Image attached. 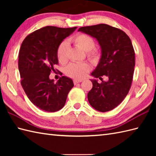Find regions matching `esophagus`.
Wrapping results in <instances>:
<instances>
[{"mask_svg":"<svg viewBox=\"0 0 156 156\" xmlns=\"http://www.w3.org/2000/svg\"><path fill=\"white\" fill-rule=\"evenodd\" d=\"M82 82V80H79V79H75V80H74V84L80 83V82Z\"/></svg>","mask_w":156,"mask_h":156,"instance_id":"esophagus-1","label":"esophagus"}]
</instances>
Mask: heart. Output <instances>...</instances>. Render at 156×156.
<instances>
[{"label": "heart", "instance_id": "b5f03b06", "mask_svg": "<svg viewBox=\"0 0 156 156\" xmlns=\"http://www.w3.org/2000/svg\"><path fill=\"white\" fill-rule=\"evenodd\" d=\"M70 41L87 52L88 57L91 60L96 62L99 57V52L97 49H93L95 43L94 39L90 36L85 34H79L70 39ZM68 43L63 41L59 45L57 51V56L59 62L65 63L68 60ZM90 66L87 62L72 63L66 68V74L72 78L80 79L85 77L87 73L90 70Z\"/></svg>", "mask_w": 156, "mask_h": 156}]
</instances>
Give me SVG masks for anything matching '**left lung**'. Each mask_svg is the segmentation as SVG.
<instances>
[{
    "mask_svg": "<svg viewBox=\"0 0 156 156\" xmlns=\"http://www.w3.org/2000/svg\"><path fill=\"white\" fill-rule=\"evenodd\" d=\"M78 31L96 39L101 47V58L91 76L92 88L88 93L89 103L95 110L107 112L117 107L130 89L135 67V52L129 36L121 29L107 24L82 27Z\"/></svg>",
    "mask_w": 156,
    "mask_h": 156,
    "instance_id": "1",
    "label": "left lung"
}]
</instances>
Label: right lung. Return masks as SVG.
<instances>
[{
    "mask_svg": "<svg viewBox=\"0 0 156 156\" xmlns=\"http://www.w3.org/2000/svg\"><path fill=\"white\" fill-rule=\"evenodd\" d=\"M76 28L46 26L29 34L22 43L19 54L21 84L29 100L43 111L62 109L74 87L71 78L62 76L54 83L49 74L58 64L59 45Z\"/></svg>",
    "mask_w": 156,
    "mask_h": 156,
    "instance_id": "obj_1",
    "label": "right lung"
}]
</instances>
